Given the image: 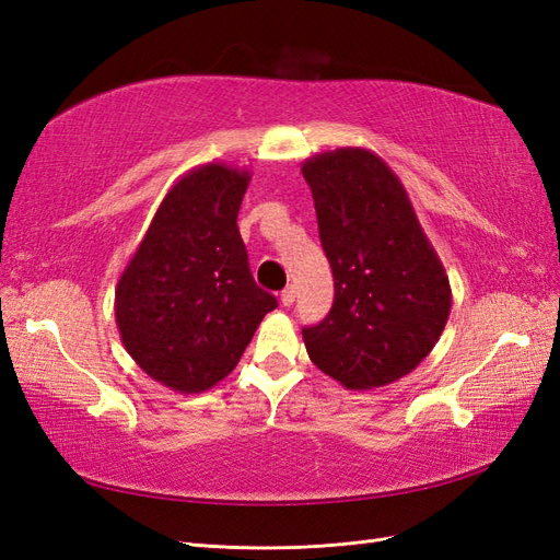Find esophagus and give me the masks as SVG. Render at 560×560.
<instances>
[{
  "label": "esophagus",
  "mask_w": 560,
  "mask_h": 560,
  "mask_svg": "<svg viewBox=\"0 0 560 560\" xmlns=\"http://www.w3.org/2000/svg\"><path fill=\"white\" fill-rule=\"evenodd\" d=\"M280 301H282V306H287V308L294 306V301H296V287L290 284V287H287V290H282Z\"/></svg>",
  "instance_id": "34e87169"
}]
</instances>
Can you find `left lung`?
Wrapping results in <instances>:
<instances>
[{
  "label": "left lung",
  "mask_w": 560,
  "mask_h": 560,
  "mask_svg": "<svg viewBox=\"0 0 560 560\" xmlns=\"http://www.w3.org/2000/svg\"><path fill=\"white\" fill-rule=\"evenodd\" d=\"M334 303L303 327L313 364L350 389L399 381L428 358L451 313V284L399 177L374 151L303 161Z\"/></svg>",
  "instance_id": "1"
}]
</instances>
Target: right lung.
I'll use <instances>...</instances> for the list:
<instances>
[{"label": "right lung", "mask_w": 560, "mask_h": 560, "mask_svg": "<svg viewBox=\"0 0 560 560\" xmlns=\"http://www.w3.org/2000/svg\"><path fill=\"white\" fill-rule=\"evenodd\" d=\"M247 184V171L224 163L177 179L116 284V327L128 354L184 395L226 378L278 306L254 282L235 224Z\"/></svg>", "instance_id": "right-lung-1"}]
</instances>
